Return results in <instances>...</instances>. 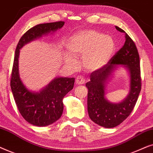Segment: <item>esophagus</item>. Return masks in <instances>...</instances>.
I'll list each match as a JSON object with an SVG mask.
<instances>
[{
	"mask_svg": "<svg viewBox=\"0 0 153 153\" xmlns=\"http://www.w3.org/2000/svg\"><path fill=\"white\" fill-rule=\"evenodd\" d=\"M85 82V79L84 76H78L76 78V83L78 85H82L84 84Z\"/></svg>",
	"mask_w": 153,
	"mask_h": 153,
	"instance_id": "34e87169",
	"label": "esophagus"
}]
</instances>
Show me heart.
I'll use <instances>...</instances> for the list:
<instances>
[{
    "label": "heart",
    "instance_id": "obj_1",
    "mask_svg": "<svg viewBox=\"0 0 153 153\" xmlns=\"http://www.w3.org/2000/svg\"><path fill=\"white\" fill-rule=\"evenodd\" d=\"M72 56H68L67 62L76 64L74 56H83L85 68L96 70L105 65L114 55L116 42L113 37L94 30H81L71 37L67 45Z\"/></svg>",
    "mask_w": 153,
    "mask_h": 153
}]
</instances>
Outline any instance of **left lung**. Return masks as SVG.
Instances as JSON below:
<instances>
[{
	"instance_id": "8db88e82",
	"label": "left lung",
	"mask_w": 153,
	"mask_h": 153,
	"mask_svg": "<svg viewBox=\"0 0 153 153\" xmlns=\"http://www.w3.org/2000/svg\"><path fill=\"white\" fill-rule=\"evenodd\" d=\"M121 33H125L123 47L102 68L91 73L88 88V111L90 118L100 126L112 128L122 123L132 111L141 89L139 55L135 43L123 29L116 26ZM121 64L128 69L131 74V90L124 101L114 104L104 97L105 83L113 68Z\"/></svg>"
}]
</instances>
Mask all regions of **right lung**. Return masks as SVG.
Here are the masks:
<instances>
[{
	"label": "right lung",
	"mask_w": 153,
	"mask_h": 153,
	"mask_svg": "<svg viewBox=\"0 0 153 153\" xmlns=\"http://www.w3.org/2000/svg\"><path fill=\"white\" fill-rule=\"evenodd\" d=\"M64 24V22H56L36 25L22 35L15 50L10 86L19 111L27 122L35 126H47L60 118L63 111L62 99L72 90L74 78L58 77L39 93L29 91L19 75V49L37 37L62 28Z\"/></svg>",
	"instance_id": "1"
}]
</instances>
